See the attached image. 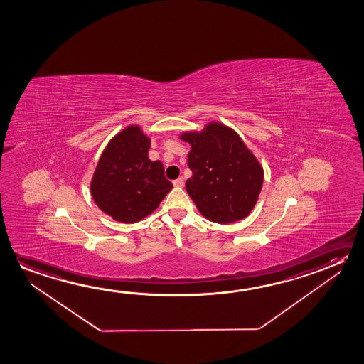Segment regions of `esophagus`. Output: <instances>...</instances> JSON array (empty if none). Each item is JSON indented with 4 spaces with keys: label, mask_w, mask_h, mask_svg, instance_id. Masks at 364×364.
<instances>
[{
    "label": "esophagus",
    "mask_w": 364,
    "mask_h": 364,
    "mask_svg": "<svg viewBox=\"0 0 364 364\" xmlns=\"http://www.w3.org/2000/svg\"><path fill=\"white\" fill-rule=\"evenodd\" d=\"M174 187H185V178L179 177L178 179L173 181Z\"/></svg>",
    "instance_id": "obj_1"
}]
</instances>
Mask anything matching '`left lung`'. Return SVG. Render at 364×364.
<instances>
[{
    "label": "left lung",
    "instance_id": "left-lung-1",
    "mask_svg": "<svg viewBox=\"0 0 364 364\" xmlns=\"http://www.w3.org/2000/svg\"><path fill=\"white\" fill-rule=\"evenodd\" d=\"M179 139L191 145L186 190L202 216L218 224L247 218L259 198L264 171L239 134L213 120Z\"/></svg>",
    "mask_w": 364,
    "mask_h": 364
}]
</instances>
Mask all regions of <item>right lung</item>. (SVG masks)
Returning a JSON list of instances; mask_svg holds the SVG:
<instances>
[{"instance_id":"right-lung-1","label":"right lung","mask_w":364,"mask_h":364,"mask_svg":"<svg viewBox=\"0 0 364 364\" xmlns=\"http://www.w3.org/2000/svg\"><path fill=\"white\" fill-rule=\"evenodd\" d=\"M151 139L136 124L111 138L91 179L97 208L119 223L134 224L156 211L173 185L161 161L148 156Z\"/></svg>"}]
</instances>
